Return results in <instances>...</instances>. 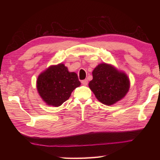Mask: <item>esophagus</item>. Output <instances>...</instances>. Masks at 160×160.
Here are the masks:
<instances>
[{"mask_svg": "<svg viewBox=\"0 0 160 160\" xmlns=\"http://www.w3.org/2000/svg\"><path fill=\"white\" fill-rule=\"evenodd\" d=\"M82 84H83V85H87L88 84V80L87 79H85V80H82Z\"/></svg>", "mask_w": 160, "mask_h": 160, "instance_id": "obj_1", "label": "esophagus"}]
</instances>
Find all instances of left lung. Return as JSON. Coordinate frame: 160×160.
<instances>
[{"label": "left lung", "instance_id": "obj_1", "mask_svg": "<svg viewBox=\"0 0 160 160\" xmlns=\"http://www.w3.org/2000/svg\"><path fill=\"white\" fill-rule=\"evenodd\" d=\"M89 87L97 99L106 105H112L123 98L129 90L130 82L127 74L106 63H102L92 72Z\"/></svg>", "mask_w": 160, "mask_h": 160}]
</instances>
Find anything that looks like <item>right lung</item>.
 Wrapping results in <instances>:
<instances>
[{"label": "right lung", "mask_w": 160, "mask_h": 160, "mask_svg": "<svg viewBox=\"0 0 160 160\" xmlns=\"http://www.w3.org/2000/svg\"><path fill=\"white\" fill-rule=\"evenodd\" d=\"M80 85L77 74L69 72L62 63L47 68L39 75L36 81L40 97L47 104L53 107L62 105Z\"/></svg>", "instance_id": "add662e5"}]
</instances>
